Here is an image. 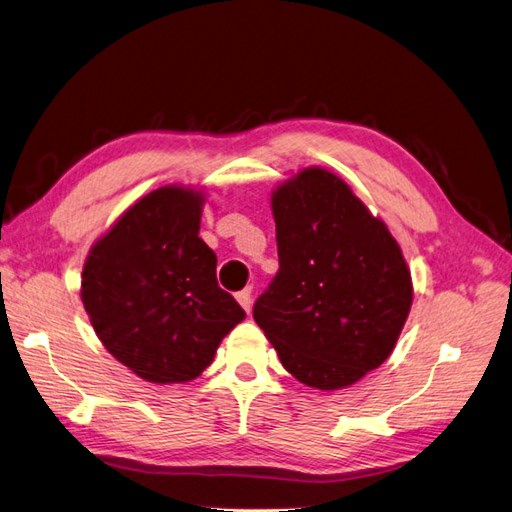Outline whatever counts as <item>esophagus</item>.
<instances>
[{
	"instance_id": "34e87169",
	"label": "esophagus",
	"mask_w": 512,
	"mask_h": 512,
	"mask_svg": "<svg viewBox=\"0 0 512 512\" xmlns=\"http://www.w3.org/2000/svg\"><path fill=\"white\" fill-rule=\"evenodd\" d=\"M237 301L241 303V308L245 310V312H250L252 310V288H245V290H241V293H237Z\"/></svg>"
}]
</instances>
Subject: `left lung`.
<instances>
[{"instance_id":"obj_1","label":"left lung","mask_w":512,"mask_h":512,"mask_svg":"<svg viewBox=\"0 0 512 512\" xmlns=\"http://www.w3.org/2000/svg\"><path fill=\"white\" fill-rule=\"evenodd\" d=\"M280 271L254 321L282 366L316 390L379 368L411 310V271L383 219L340 176L303 168L271 193Z\"/></svg>"}]
</instances>
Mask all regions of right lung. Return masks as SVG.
<instances>
[{"label":"right lung","instance_id":"right-lung-1","mask_svg":"<svg viewBox=\"0 0 512 512\" xmlns=\"http://www.w3.org/2000/svg\"><path fill=\"white\" fill-rule=\"evenodd\" d=\"M204 191L146 193L94 241L81 301L103 347L144 381L185 383L209 368L245 312L217 286V256L200 234Z\"/></svg>","mask_w":512,"mask_h":512}]
</instances>
